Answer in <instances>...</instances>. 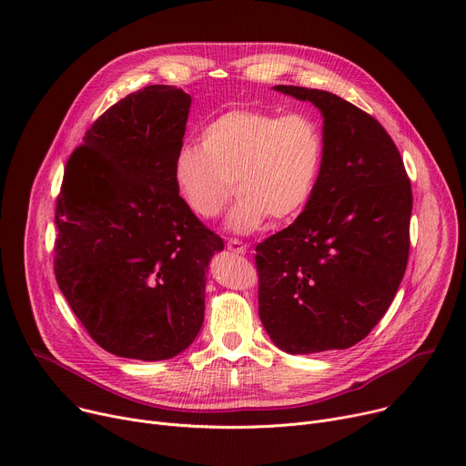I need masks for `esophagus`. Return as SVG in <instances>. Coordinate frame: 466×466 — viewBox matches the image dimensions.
<instances>
[{
  "label": "esophagus",
  "mask_w": 466,
  "mask_h": 466,
  "mask_svg": "<svg viewBox=\"0 0 466 466\" xmlns=\"http://www.w3.org/2000/svg\"><path fill=\"white\" fill-rule=\"evenodd\" d=\"M227 248H228V251H232L236 255H246L248 253V246H246V243H241L239 239H228Z\"/></svg>",
  "instance_id": "1"
}]
</instances>
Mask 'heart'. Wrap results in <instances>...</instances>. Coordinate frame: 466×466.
I'll use <instances>...</instances> for the list:
<instances>
[{
  "instance_id": "heart-1",
  "label": "heart",
  "mask_w": 466,
  "mask_h": 466,
  "mask_svg": "<svg viewBox=\"0 0 466 466\" xmlns=\"http://www.w3.org/2000/svg\"><path fill=\"white\" fill-rule=\"evenodd\" d=\"M325 137L309 113L236 107L213 116L202 143H185L174 158V183L187 209L215 218L236 190L227 227L234 234L260 230L304 211L321 179Z\"/></svg>"
}]
</instances>
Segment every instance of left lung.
<instances>
[{"label":"left lung","mask_w":466,"mask_h":466,"mask_svg":"<svg viewBox=\"0 0 466 466\" xmlns=\"http://www.w3.org/2000/svg\"><path fill=\"white\" fill-rule=\"evenodd\" d=\"M274 88L321 111L325 162L295 223L255 249L258 315L290 355L348 350L380 323L404 278L411 185L372 115L327 90Z\"/></svg>","instance_id":"1"}]
</instances>
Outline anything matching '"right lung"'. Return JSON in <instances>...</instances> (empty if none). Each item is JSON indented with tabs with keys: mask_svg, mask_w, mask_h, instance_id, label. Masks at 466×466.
<instances>
[{
	"mask_svg": "<svg viewBox=\"0 0 466 466\" xmlns=\"http://www.w3.org/2000/svg\"><path fill=\"white\" fill-rule=\"evenodd\" d=\"M188 107L176 86L132 92L66 164L55 276L92 339L116 357L171 359L204 323L208 264L225 243L174 183Z\"/></svg>",
	"mask_w": 466,
	"mask_h": 466,
	"instance_id": "right-lung-1",
	"label": "right lung"
}]
</instances>
